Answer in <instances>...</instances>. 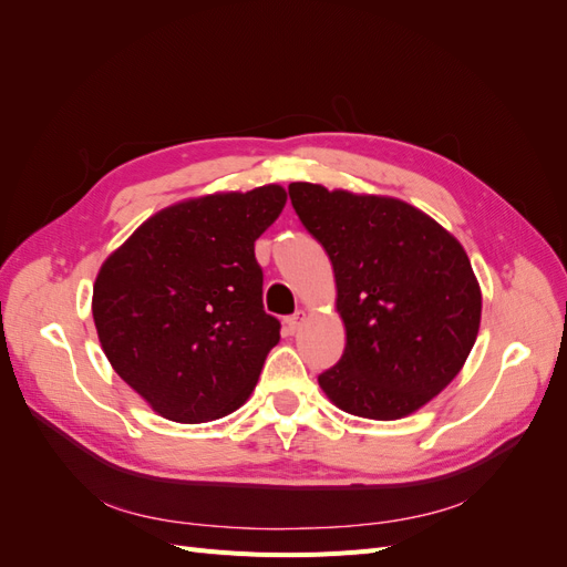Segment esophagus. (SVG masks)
<instances>
[{
    "label": "esophagus",
    "instance_id": "34e87169",
    "mask_svg": "<svg viewBox=\"0 0 567 567\" xmlns=\"http://www.w3.org/2000/svg\"><path fill=\"white\" fill-rule=\"evenodd\" d=\"M302 321H305V312H302V310H298L296 315H290V317L286 319V331H288V333H296V331H300Z\"/></svg>",
    "mask_w": 567,
    "mask_h": 567
}]
</instances>
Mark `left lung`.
I'll return each instance as SVG.
<instances>
[{
	"mask_svg": "<svg viewBox=\"0 0 567 567\" xmlns=\"http://www.w3.org/2000/svg\"><path fill=\"white\" fill-rule=\"evenodd\" d=\"M290 203L329 255L346 350L319 373L342 411L394 421L452 383L480 329L466 250L435 219L383 196L293 182Z\"/></svg>",
	"mask_w": 567,
	"mask_h": 567,
	"instance_id": "left-lung-1",
	"label": "left lung"
}]
</instances>
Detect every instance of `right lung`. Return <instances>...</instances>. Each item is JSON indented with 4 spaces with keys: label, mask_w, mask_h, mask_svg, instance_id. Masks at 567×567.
<instances>
[{
    "label": "right lung",
    "mask_w": 567,
    "mask_h": 567,
    "mask_svg": "<svg viewBox=\"0 0 567 567\" xmlns=\"http://www.w3.org/2000/svg\"><path fill=\"white\" fill-rule=\"evenodd\" d=\"M286 192L215 194L146 219L101 267L92 315L111 367L177 423H205L241 406L279 342L265 312L255 241Z\"/></svg>",
    "instance_id": "obj_1"
}]
</instances>
